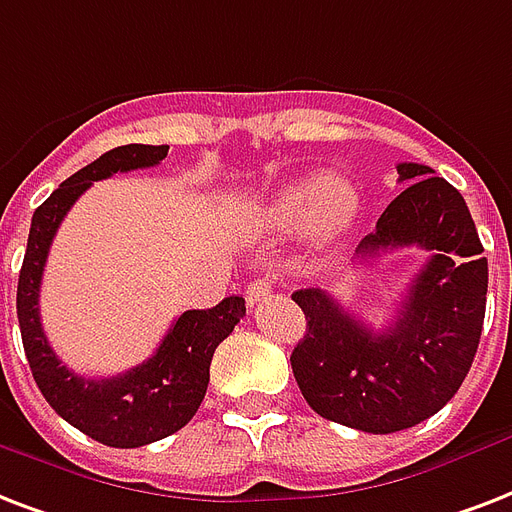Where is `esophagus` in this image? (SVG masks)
I'll use <instances>...</instances> for the list:
<instances>
[{"label":"esophagus","mask_w":512,"mask_h":512,"mask_svg":"<svg viewBox=\"0 0 512 512\" xmlns=\"http://www.w3.org/2000/svg\"><path fill=\"white\" fill-rule=\"evenodd\" d=\"M271 292V279L268 276H263V279H255V282L247 284V290H244V295H247V306L255 308L260 300L265 298Z\"/></svg>","instance_id":"esophagus-1"}]
</instances>
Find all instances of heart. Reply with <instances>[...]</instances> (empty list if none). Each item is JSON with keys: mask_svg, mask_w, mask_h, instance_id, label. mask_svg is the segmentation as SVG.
I'll list each match as a JSON object with an SVG mask.
<instances>
[{"mask_svg": "<svg viewBox=\"0 0 512 512\" xmlns=\"http://www.w3.org/2000/svg\"><path fill=\"white\" fill-rule=\"evenodd\" d=\"M357 209V193L343 177H311L284 187L265 206L263 220L271 230L311 228L319 236H333L351 220Z\"/></svg>", "mask_w": 512, "mask_h": 512, "instance_id": "heart-1", "label": "heart"}]
</instances>
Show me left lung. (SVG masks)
<instances>
[{
    "mask_svg": "<svg viewBox=\"0 0 512 512\" xmlns=\"http://www.w3.org/2000/svg\"><path fill=\"white\" fill-rule=\"evenodd\" d=\"M411 182L357 247L360 263L392 249H427L395 322L376 333L319 287L292 292L306 335L292 373L306 403L330 421L389 435L416 427L456 395L473 365L486 314L489 263L462 193L421 163H400Z\"/></svg>",
    "mask_w": 512,
    "mask_h": 512,
    "instance_id": "left-lung-1",
    "label": "left lung"
}]
</instances>
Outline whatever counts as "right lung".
Here are the masks:
<instances>
[{"label":"right lung","instance_id":"1","mask_svg":"<svg viewBox=\"0 0 512 512\" xmlns=\"http://www.w3.org/2000/svg\"><path fill=\"white\" fill-rule=\"evenodd\" d=\"M166 155L169 144H123L61 182L31 217L18 276V325L39 392L61 419L112 448L147 446L185 427L206 395L214 349L247 314L239 295L206 311H185L150 360L112 378L77 376L50 349L39 322V284L58 225L93 182L117 171L150 169Z\"/></svg>","mask_w":512,"mask_h":512}]
</instances>
